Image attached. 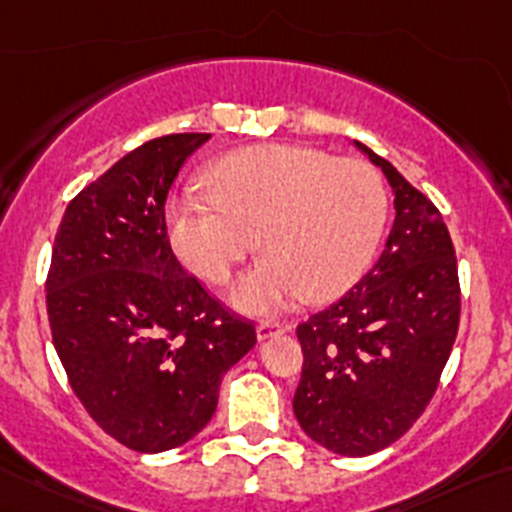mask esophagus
I'll use <instances>...</instances> for the list:
<instances>
[{
    "label": "esophagus",
    "instance_id": "1",
    "mask_svg": "<svg viewBox=\"0 0 512 512\" xmlns=\"http://www.w3.org/2000/svg\"><path fill=\"white\" fill-rule=\"evenodd\" d=\"M288 330V325H281V323H276V320H261V323L256 325V335H258V340H271V337H276V335H283Z\"/></svg>",
    "mask_w": 512,
    "mask_h": 512
}]
</instances>
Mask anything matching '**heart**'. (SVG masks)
<instances>
[{"label":"heart","instance_id":"heart-1","mask_svg":"<svg viewBox=\"0 0 512 512\" xmlns=\"http://www.w3.org/2000/svg\"><path fill=\"white\" fill-rule=\"evenodd\" d=\"M207 184L209 192L184 189L167 202L172 249L204 281L226 283L258 239L266 254L229 298L251 315L350 288L387 214L382 179L367 162L286 142L226 152Z\"/></svg>","mask_w":512,"mask_h":512}]
</instances>
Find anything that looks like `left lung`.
Wrapping results in <instances>:
<instances>
[{
	"label": "left lung",
	"mask_w": 512,
	"mask_h": 512,
	"mask_svg": "<svg viewBox=\"0 0 512 512\" xmlns=\"http://www.w3.org/2000/svg\"><path fill=\"white\" fill-rule=\"evenodd\" d=\"M387 177L394 221L370 273L298 328L300 429L340 456H370L404 436L431 402L461 313L456 254L439 209L357 142Z\"/></svg>",
	"instance_id": "obj_1"
}]
</instances>
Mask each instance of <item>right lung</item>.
<instances>
[{
    "label": "right lung",
    "instance_id": "obj_1",
    "mask_svg": "<svg viewBox=\"0 0 512 512\" xmlns=\"http://www.w3.org/2000/svg\"><path fill=\"white\" fill-rule=\"evenodd\" d=\"M209 133L155 138L66 207L46 281L51 337L73 392L128 449L160 453L199 434L219 382L256 345L172 254L165 202Z\"/></svg>",
    "mask_w": 512,
    "mask_h": 512
}]
</instances>
